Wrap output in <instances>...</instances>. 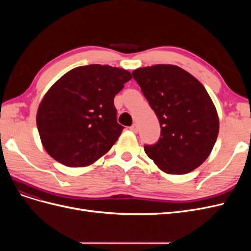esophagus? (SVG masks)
I'll return each instance as SVG.
<instances>
[{"label": "esophagus", "mask_w": 251, "mask_h": 251, "mask_svg": "<svg viewBox=\"0 0 251 251\" xmlns=\"http://www.w3.org/2000/svg\"><path fill=\"white\" fill-rule=\"evenodd\" d=\"M130 130H131L132 132H134V133H138V126H137V124L132 125L131 127H130Z\"/></svg>", "instance_id": "34e87169"}]
</instances>
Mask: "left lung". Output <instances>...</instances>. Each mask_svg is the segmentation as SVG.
Wrapping results in <instances>:
<instances>
[{
  "instance_id": "left-lung-1",
  "label": "left lung",
  "mask_w": 251,
  "mask_h": 251,
  "mask_svg": "<svg viewBox=\"0 0 251 251\" xmlns=\"http://www.w3.org/2000/svg\"><path fill=\"white\" fill-rule=\"evenodd\" d=\"M161 127L160 138L144 146L163 172L183 175L209 156L219 133L215 104L202 83L174 65H155L132 72Z\"/></svg>"
}]
</instances>
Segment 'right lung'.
Segmentation results:
<instances>
[{
  "label": "right lung",
  "instance_id": "right-lung-1",
  "mask_svg": "<svg viewBox=\"0 0 251 251\" xmlns=\"http://www.w3.org/2000/svg\"><path fill=\"white\" fill-rule=\"evenodd\" d=\"M132 78L119 68H74L53 85L37 110L36 125L47 153L67 166H87L113 147L124 130L114 97Z\"/></svg>",
  "mask_w": 251,
  "mask_h": 251
}]
</instances>
